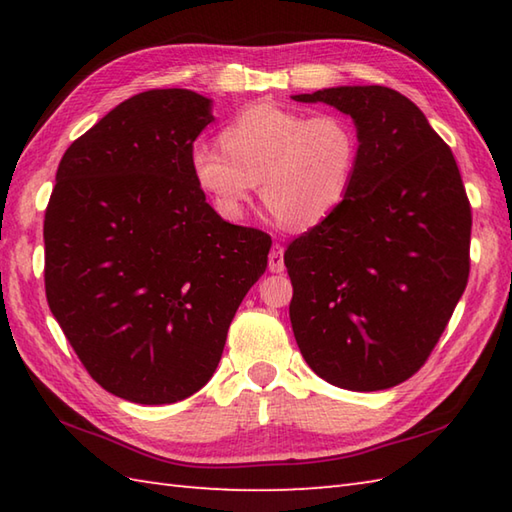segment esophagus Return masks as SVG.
Masks as SVG:
<instances>
[{
	"label": "esophagus",
	"instance_id": "obj_1",
	"mask_svg": "<svg viewBox=\"0 0 512 512\" xmlns=\"http://www.w3.org/2000/svg\"><path fill=\"white\" fill-rule=\"evenodd\" d=\"M268 268L270 273H284V246L275 244L268 253Z\"/></svg>",
	"mask_w": 512,
	"mask_h": 512
}]
</instances>
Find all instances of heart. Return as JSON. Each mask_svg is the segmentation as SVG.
<instances>
[{
    "mask_svg": "<svg viewBox=\"0 0 512 512\" xmlns=\"http://www.w3.org/2000/svg\"><path fill=\"white\" fill-rule=\"evenodd\" d=\"M198 140L191 173L224 217L244 213L259 193L275 222L292 231L321 224L352 191L361 136L343 114L306 116L275 103L244 107L220 136Z\"/></svg>",
    "mask_w": 512,
    "mask_h": 512,
    "instance_id": "obj_1",
    "label": "heart"
}]
</instances>
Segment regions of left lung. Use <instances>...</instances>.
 <instances>
[{"label":"left lung","instance_id":"1","mask_svg":"<svg viewBox=\"0 0 512 512\" xmlns=\"http://www.w3.org/2000/svg\"><path fill=\"white\" fill-rule=\"evenodd\" d=\"M352 116V191L284 255L290 323L330 385L378 391L427 363L469 281L471 204L449 145L400 92L341 85L297 94Z\"/></svg>","mask_w":512,"mask_h":512}]
</instances>
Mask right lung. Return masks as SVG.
<instances>
[{
	"label": "right lung",
	"instance_id": "1",
	"mask_svg": "<svg viewBox=\"0 0 512 512\" xmlns=\"http://www.w3.org/2000/svg\"><path fill=\"white\" fill-rule=\"evenodd\" d=\"M213 121L191 90L116 105L65 151L46 220V297L88 374L138 405L189 398L213 376L270 235L224 222L191 173Z\"/></svg>",
	"mask_w": 512,
	"mask_h": 512
}]
</instances>
